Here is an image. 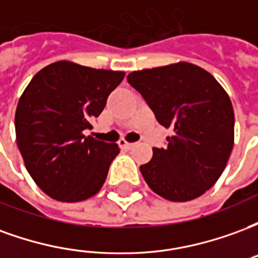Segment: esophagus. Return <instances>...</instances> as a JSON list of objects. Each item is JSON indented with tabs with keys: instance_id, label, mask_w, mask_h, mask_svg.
Masks as SVG:
<instances>
[{
	"instance_id": "esophagus-1",
	"label": "esophagus",
	"mask_w": 258,
	"mask_h": 258,
	"mask_svg": "<svg viewBox=\"0 0 258 258\" xmlns=\"http://www.w3.org/2000/svg\"><path fill=\"white\" fill-rule=\"evenodd\" d=\"M135 145H137L135 142H127V141L124 140L120 141V146H121V148H125V149H131V148H134Z\"/></svg>"
}]
</instances>
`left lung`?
Wrapping results in <instances>:
<instances>
[{
	"label": "left lung",
	"instance_id": "1",
	"mask_svg": "<svg viewBox=\"0 0 258 258\" xmlns=\"http://www.w3.org/2000/svg\"><path fill=\"white\" fill-rule=\"evenodd\" d=\"M127 81L173 135L141 173L153 192L171 202L199 198L216 184L233 148L229 96L205 69L188 62L133 72Z\"/></svg>",
	"mask_w": 258,
	"mask_h": 258
}]
</instances>
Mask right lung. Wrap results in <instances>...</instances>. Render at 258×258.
<instances>
[{"label":"right lung","instance_id":"add662e5","mask_svg":"<svg viewBox=\"0 0 258 258\" xmlns=\"http://www.w3.org/2000/svg\"><path fill=\"white\" fill-rule=\"evenodd\" d=\"M123 79V72L60 60L26 87L15 114L16 142L31 178L52 199L81 202L102 188L120 148L84 131Z\"/></svg>","mask_w":258,"mask_h":258}]
</instances>
